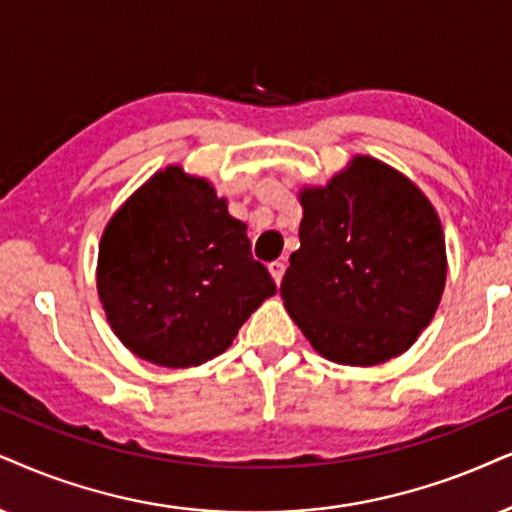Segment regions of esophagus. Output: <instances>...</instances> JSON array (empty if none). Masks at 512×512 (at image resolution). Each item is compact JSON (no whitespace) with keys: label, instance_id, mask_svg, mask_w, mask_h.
Segmentation results:
<instances>
[{"label":"esophagus","instance_id":"34e87169","mask_svg":"<svg viewBox=\"0 0 512 512\" xmlns=\"http://www.w3.org/2000/svg\"><path fill=\"white\" fill-rule=\"evenodd\" d=\"M283 271H286V264H283V262H271L269 264V274H271V278H274L276 286H278V283H281Z\"/></svg>","mask_w":512,"mask_h":512}]
</instances>
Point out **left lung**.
Instances as JSON below:
<instances>
[{
  "label": "left lung",
  "mask_w": 512,
  "mask_h": 512,
  "mask_svg": "<svg viewBox=\"0 0 512 512\" xmlns=\"http://www.w3.org/2000/svg\"><path fill=\"white\" fill-rule=\"evenodd\" d=\"M300 250L281 297L321 357L375 366L409 349L446 281L444 231L425 193L357 155L326 186L300 191Z\"/></svg>",
  "instance_id": "8db88e82"
}]
</instances>
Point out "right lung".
<instances>
[{
    "label": "right lung",
    "instance_id": "add662e5",
    "mask_svg": "<svg viewBox=\"0 0 512 512\" xmlns=\"http://www.w3.org/2000/svg\"><path fill=\"white\" fill-rule=\"evenodd\" d=\"M245 231L215 186L179 165L134 191L103 231L96 267L99 300L122 345L165 368L222 354L276 293Z\"/></svg>",
    "mask_w": 512,
    "mask_h": 512
}]
</instances>
